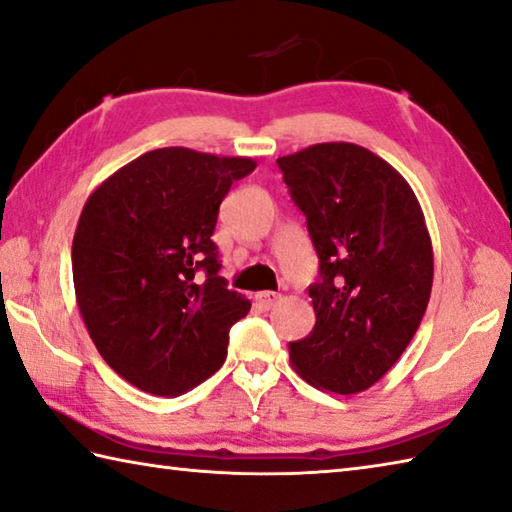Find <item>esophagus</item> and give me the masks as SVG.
Returning a JSON list of instances; mask_svg holds the SVG:
<instances>
[{
    "mask_svg": "<svg viewBox=\"0 0 512 512\" xmlns=\"http://www.w3.org/2000/svg\"><path fill=\"white\" fill-rule=\"evenodd\" d=\"M281 301V294H276V292H258L256 294V303L263 307V310H272V307Z\"/></svg>",
    "mask_w": 512,
    "mask_h": 512,
    "instance_id": "1",
    "label": "esophagus"
}]
</instances>
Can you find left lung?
<instances>
[{"label": "left lung", "instance_id": "obj_1", "mask_svg": "<svg viewBox=\"0 0 512 512\" xmlns=\"http://www.w3.org/2000/svg\"><path fill=\"white\" fill-rule=\"evenodd\" d=\"M276 162L321 265L307 289L314 330L289 343V359L314 388L363 392L426 314L435 274L426 218L406 178L359 144H312Z\"/></svg>", "mask_w": 512, "mask_h": 512}]
</instances>
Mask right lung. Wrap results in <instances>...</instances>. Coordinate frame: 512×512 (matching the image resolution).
I'll list each match as a JSON object with an SVG mask.
<instances>
[{"instance_id":"1","label":"right lung","mask_w":512,"mask_h":512,"mask_svg":"<svg viewBox=\"0 0 512 512\" xmlns=\"http://www.w3.org/2000/svg\"><path fill=\"white\" fill-rule=\"evenodd\" d=\"M254 169L165 147L86 200L71 252L77 307L102 359L142 392L178 397L225 363L252 303L227 289L211 236L227 191Z\"/></svg>"}]
</instances>
